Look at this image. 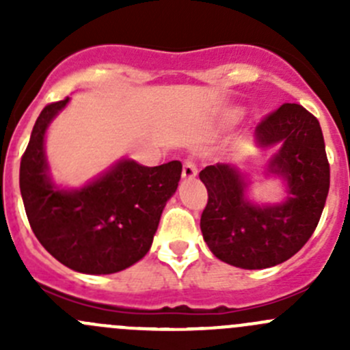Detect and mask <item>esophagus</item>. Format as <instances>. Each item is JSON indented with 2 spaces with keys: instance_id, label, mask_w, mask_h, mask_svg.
<instances>
[{
  "instance_id": "obj_1",
  "label": "esophagus",
  "mask_w": 350,
  "mask_h": 350,
  "mask_svg": "<svg viewBox=\"0 0 350 350\" xmlns=\"http://www.w3.org/2000/svg\"><path fill=\"white\" fill-rule=\"evenodd\" d=\"M198 174L196 162L193 159H186L185 164H183V178L185 179H195Z\"/></svg>"
}]
</instances>
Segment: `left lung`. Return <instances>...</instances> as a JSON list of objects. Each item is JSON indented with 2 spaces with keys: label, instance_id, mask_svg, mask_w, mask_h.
<instances>
[{
  "label": "left lung",
  "instance_id": "left-lung-1",
  "mask_svg": "<svg viewBox=\"0 0 350 350\" xmlns=\"http://www.w3.org/2000/svg\"><path fill=\"white\" fill-rule=\"evenodd\" d=\"M254 135L259 147H280L269 171L288 181L284 203H250L235 165H206L200 172L208 191L200 221L204 242L215 257L242 269H264L295 256L315 232L330 188L322 129L301 105H281Z\"/></svg>",
  "mask_w": 350,
  "mask_h": 350
}]
</instances>
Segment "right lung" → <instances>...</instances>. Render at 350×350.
<instances>
[{
  "mask_svg": "<svg viewBox=\"0 0 350 350\" xmlns=\"http://www.w3.org/2000/svg\"><path fill=\"white\" fill-rule=\"evenodd\" d=\"M69 98L47 105L35 122L20 162V191L35 237L77 273L111 274L142 259L152 245L165 201L178 189L183 164L146 167L120 161L81 189L55 188L44 137Z\"/></svg>",
  "mask_w": 350,
  "mask_h": 350,
  "instance_id": "1",
  "label": "right lung"
}]
</instances>
